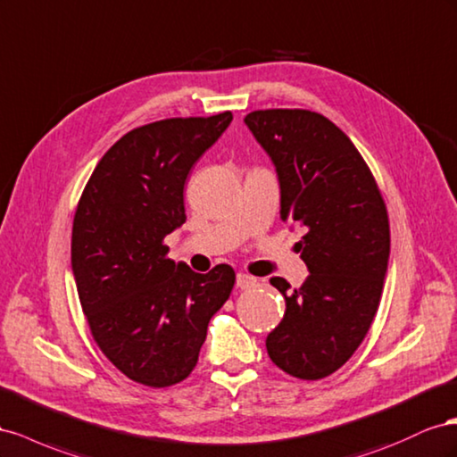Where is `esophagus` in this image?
<instances>
[{"label":"esophagus","instance_id":"34e87169","mask_svg":"<svg viewBox=\"0 0 457 457\" xmlns=\"http://www.w3.org/2000/svg\"><path fill=\"white\" fill-rule=\"evenodd\" d=\"M236 283L239 289H251V287H254L258 281H256V278L249 276V273H237Z\"/></svg>","mask_w":457,"mask_h":457}]
</instances>
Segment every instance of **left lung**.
<instances>
[{
	"label": "left lung",
	"mask_w": 457,
	"mask_h": 457,
	"mask_svg": "<svg viewBox=\"0 0 457 457\" xmlns=\"http://www.w3.org/2000/svg\"><path fill=\"white\" fill-rule=\"evenodd\" d=\"M276 166L281 220L306 229L298 243L310 276L285 296L266 338L268 356L296 379L316 381L348 361L379 308L390 253L386 206L354 143L320 112L253 111L245 116Z\"/></svg>",
	"instance_id": "8db88e82"
}]
</instances>
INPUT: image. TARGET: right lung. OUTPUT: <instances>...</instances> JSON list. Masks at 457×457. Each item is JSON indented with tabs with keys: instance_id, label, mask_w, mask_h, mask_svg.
<instances>
[{
	"instance_id": "right-lung-1",
	"label": "right lung",
	"mask_w": 457,
	"mask_h": 457,
	"mask_svg": "<svg viewBox=\"0 0 457 457\" xmlns=\"http://www.w3.org/2000/svg\"><path fill=\"white\" fill-rule=\"evenodd\" d=\"M231 120L226 111L132 129L103 154L76 206L71 262L89 331L116 370L145 386L193 371L236 283L231 266L195 273L164 245L186 221L191 166Z\"/></svg>"
}]
</instances>
